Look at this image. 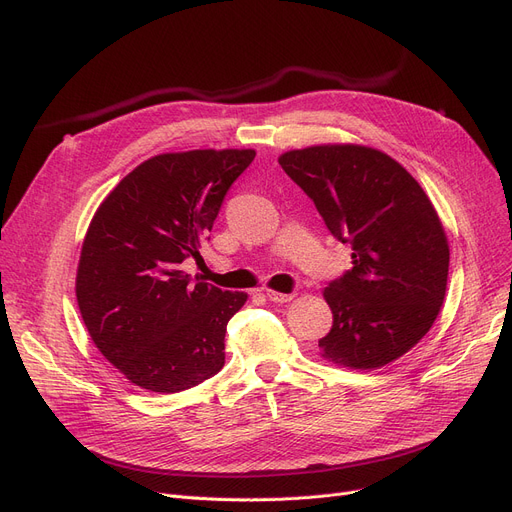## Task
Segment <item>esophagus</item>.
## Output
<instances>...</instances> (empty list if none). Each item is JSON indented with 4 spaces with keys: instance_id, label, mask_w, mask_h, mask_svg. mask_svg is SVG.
<instances>
[{
    "instance_id": "esophagus-1",
    "label": "esophagus",
    "mask_w": 512,
    "mask_h": 512,
    "mask_svg": "<svg viewBox=\"0 0 512 512\" xmlns=\"http://www.w3.org/2000/svg\"><path fill=\"white\" fill-rule=\"evenodd\" d=\"M265 297L270 299L272 303H288L294 299V294H284V292H276V290H265Z\"/></svg>"
}]
</instances>
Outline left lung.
I'll list each match as a JSON object with an SVG mask.
<instances>
[{"label": "left lung", "mask_w": 512, "mask_h": 512, "mask_svg": "<svg viewBox=\"0 0 512 512\" xmlns=\"http://www.w3.org/2000/svg\"><path fill=\"white\" fill-rule=\"evenodd\" d=\"M282 170L315 203L328 230L353 247V267L324 297L334 324L321 357L375 369L429 332L448 282V240L419 182L386 153L361 145L288 151Z\"/></svg>", "instance_id": "8db88e82"}]
</instances>
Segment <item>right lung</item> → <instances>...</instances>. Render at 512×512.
I'll use <instances>...</instances> for the list:
<instances>
[{
    "label": "right lung",
    "instance_id": "right-lung-1",
    "mask_svg": "<svg viewBox=\"0 0 512 512\" xmlns=\"http://www.w3.org/2000/svg\"><path fill=\"white\" fill-rule=\"evenodd\" d=\"M251 149L155 155L99 205L80 253L76 301L85 326L126 380L182 392L224 367L230 317L245 292L191 282L182 261L199 249Z\"/></svg>",
    "mask_w": 512,
    "mask_h": 512
}]
</instances>
